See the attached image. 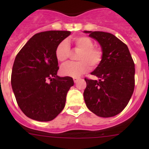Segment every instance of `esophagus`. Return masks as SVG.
<instances>
[{
  "label": "esophagus",
  "mask_w": 149,
  "mask_h": 149,
  "mask_svg": "<svg viewBox=\"0 0 149 149\" xmlns=\"http://www.w3.org/2000/svg\"><path fill=\"white\" fill-rule=\"evenodd\" d=\"M73 80H74V82L76 84V83H77V81H78L79 80H80V78H78V77H74Z\"/></svg>",
  "instance_id": "obj_1"
}]
</instances>
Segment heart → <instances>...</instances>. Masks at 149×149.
I'll use <instances>...</instances> for the list:
<instances>
[{
    "instance_id": "heart-1",
    "label": "heart",
    "mask_w": 149,
    "mask_h": 149,
    "mask_svg": "<svg viewBox=\"0 0 149 149\" xmlns=\"http://www.w3.org/2000/svg\"><path fill=\"white\" fill-rule=\"evenodd\" d=\"M74 50L79 51L77 55L78 62L67 63L60 69L63 75L77 77L86 73L89 68L95 69L104 58V51L101 47L94 46V42L88 36H79L72 40ZM70 55V47L67 41L60 42L55 49V56L60 63H65Z\"/></svg>"
}]
</instances>
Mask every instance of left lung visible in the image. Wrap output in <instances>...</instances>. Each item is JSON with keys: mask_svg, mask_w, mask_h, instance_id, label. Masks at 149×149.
Returning a JSON list of instances; mask_svg holds the SVG:
<instances>
[{"mask_svg": "<svg viewBox=\"0 0 149 149\" xmlns=\"http://www.w3.org/2000/svg\"><path fill=\"white\" fill-rule=\"evenodd\" d=\"M100 43L104 58L88 79L84 98L86 107L100 117H112L125 109L135 86V67L127 46L116 36L101 31H84Z\"/></svg>", "mask_w": 149, "mask_h": 149, "instance_id": "left-lung-1", "label": "left lung"}]
</instances>
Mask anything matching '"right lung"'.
<instances>
[{"label": "right lung", "instance_id": "right-lung-1", "mask_svg": "<svg viewBox=\"0 0 149 149\" xmlns=\"http://www.w3.org/2000/svg\"><path fill=\"white\" fill-rule=\"evenodd\" d=\"M70 31L50 30L36 33L20 50L13 63L11 84L18 107L30 119L53 120L65 107L74 81L56 75L55 49Z\"/></svg>", "mask_w": 149, "mask_h": 149}]
</instances>
